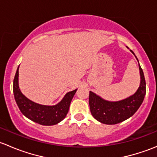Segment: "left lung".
I'll use <instances>...</instances> for the list:
<instances>
[{"instance_id": "1", "label": "left lung", "mask_w": 157, "mask_h": 157, "mask_svg": "<svg viewBox=\"0 0 157 157\" xmlns=\"http://www.w3.org/2000/svg\"><path fill=\"white\" fill-rule=\"evenodd\" d=\"M131 52L134 54L132 51ZM139 69L140 74V86L133 96L124 100L109 102L90 91L89 104L90 112L97 121L103 124H115L128 119L137 112L143 102L146 94V81L140 64Z\"/></svg>"}]
</instances>
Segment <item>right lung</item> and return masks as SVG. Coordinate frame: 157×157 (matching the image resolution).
<instances>
[{
    "instance_id": "add662e5",
    "label": "right lung",
    "mask_w": 157,
    "mask_h": 157,
    "mask_svg": "<svg viewBox=\"0 0 157 157\" xmlns=\"http://www.w3.org/2000/svg\"><path fill=\"white\" fill-rule=\"evenodd\" d=\"M19 67L13 79V94L19 109L22 113L32 121L42 125H54L62 121L68 112L70 104L77 90L69 92L61 102L48 106L35 103L22 94L18 85Z\"/></svg>"
}]
</instances>
